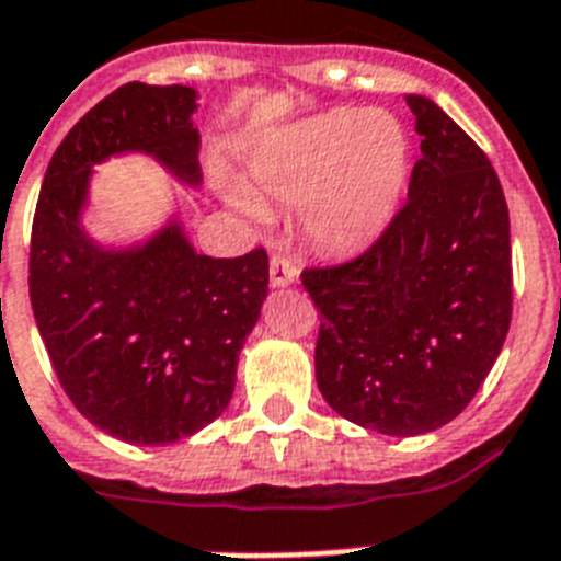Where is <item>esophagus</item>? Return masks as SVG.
<instances>
[{
    "label": "esophagus",
    "instance_id": "34e87169",
    "mask_svg": "<svg viewBox=\"0 0 561 561\" xmlns=\"http://www.w3.org/2000/svg\"><path fill=\"white\" fill-rule=\"evenodd\" d=\"M295 275H298V270H295L291 257H286V254H280V252L272 254V261H270L272 286H289L291 280H295Z\"/></svg>",
    "mask_w": 561,
    "mask_h": 561
}]
</instances>
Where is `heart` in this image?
I'll return each mask as SVG.
<instances>
[{
	"label": "heart",
	"mask_w": 561,
	"mask_h": 561,
	"mask_svg": "<svg viewBox=\"0 0 561 561\" xmlns=\"http://www.w3.org/2000/svg\"><path fill=\"white\" fill-rule=\"evenodd\" d=\"M410 174V137L387 111H330L295 125L254 163L261 192L304 203V226L318 247L353 252L387 229ZM254 220L266 211L238 197Z\"/></svg>",
	"instance_id": "obj_1"
}]
</instances>
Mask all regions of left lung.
<instances>
[{
  "instance_id": "obj_1",
  "label": "left lung",
  "mask_w": 561,
  "mask_h": 561,
  "mask_svg": "<svg viewBox=\"0 0 561 561\" xmlns=\"http://www.w3.org/2000/svg\"><path fill=\"white\" fill-rule=\"evenodd\" d=\"M421 137L407 203L367 252L300 272L321 312L327 404L383 436L465 410L511 330V217L488 154L433 100L407 94Z\"/></svg>"
}]
</instances>
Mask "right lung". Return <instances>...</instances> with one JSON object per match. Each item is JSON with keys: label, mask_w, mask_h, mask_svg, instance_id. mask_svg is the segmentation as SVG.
I'll use <instances>...</instances> for the list:
<instances>
[{"label": "right lung", "mask_w": 561, "mask_h": 561, "mask_svg": "<svg viewBox=\"0 0 561 561\" xmlns=\"http://www.w3.org/2000/svg\"><path fill=\"white\" fill-rule=\"evenodd\" d=\"M197 91L125 82L50 157L31 229L27 289L65 396L128 444H171L224 413L240 350L270 289V254H197L180 224L131 249H103L80 224L91 165L146 151L197 186Z\"/></svg>", "instance_id": "add662e5"}]
</instances>
